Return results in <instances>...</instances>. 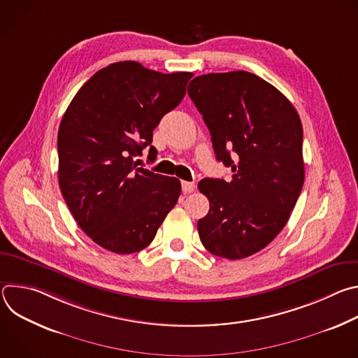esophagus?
Returning a JSON list of instances; mask_svg holds the SVG:
<instances>
[{
    "label": "esophagus",
    "instance_id": "1",
    "mask_svg": "<svg viewBox=\"0 0 358 358\" xmlns=\"http://www.w3.org/2000/svg\"><path fill=\"white\" fill-rule=\"evenodd\" d=\"M181 187H182V192H184V194H189V192L194 191L195 184H194V182H188V181H182V182H181Z\"/></svg>",
    "mask_w": 358,
    "mask_h": 358
}]
</instances>
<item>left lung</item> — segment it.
<instances>
[{
	"label": "left lung",
	"mask_w": 358,
	"mask_h": 358,
	"mask_svg": "<svg viewBox=\"0 0 358 358\" xmlns=\"http://www.w3.org/2000/svg\"><path fill=\"white\" fill-rule=\"evenodd\" d=\"M188 94L202 115L218 162L232 180L203 178L210 201L198 221L208 252L243 259L269 245L285 228L304 181L300 117L275 86L235 71L194 78Z\"/></svg>",
	"instance_id": "8db88e82"
}]
</instances>
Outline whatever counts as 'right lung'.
Segmentation results:
<instances>
[{
  "instance_id": "right-lung-1",
  "label": "right lung",
  "mask_w": 358,
  "mask_h": 358,
  "mask_svg": "<svg viewBox=\"0 0 358 358\" xmlns=\"http://www.w3.org/2000/svg\"><path fill=\"white\" fill-rule=\"evenodd\" d=\"M191 72L160 73L134 61L96 72L58 131L59 187L75 221L99 246L129 255L148 246L181 194L176 177L137 167L152 130L185 94Z\"/></svg>"
}]
</instances>
